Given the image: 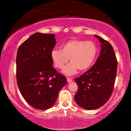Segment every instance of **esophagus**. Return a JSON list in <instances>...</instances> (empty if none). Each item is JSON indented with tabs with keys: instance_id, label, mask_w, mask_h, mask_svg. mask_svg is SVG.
I'll list each match as a JSON object with an SVG mask.
<instances>
[{
	"instance_id": "esophagus-1",
	"label": "esophagus",
	"mask_w": 131,
	"mask_h": 131,
	"mask_svg": "<svg viewBox=\"0 0 131 131\" xmlns=\"http://www.w3.org/2000/svg\"><path fill=\"white\" fill-rule=\"evenodd\" d=\"M67 81L68 82H71L72 81V79H71L70 78H67Z\"/></svg>"
}]
</instances>
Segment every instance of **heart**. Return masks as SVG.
I'll use <instances>...</instances> for the list:
<instances>
[{"label": "heart", "instance_id": "heart-1", "mask_svg": "<svg viewBox=\"0 0 131 131\" xmlns=\"http://www.w3.org/2000/svg\"><path fill=\"white\" fill-rule=\"evenodd\" d=\"M98 53V49L92 41L73 39L64 42L61 49H54L50 57L55 67L61 69L68 62L71 63L63 69L67 75H73L77 72L89 70L94 63Z\"/></svg>", "mask_w": 131, "mask_h": 131}]
</instances>
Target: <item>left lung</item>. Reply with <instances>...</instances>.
Returning a JSON list of instances; mask_svg holds the SVG:
<instances>
[{
	"label": "left lung",
	"instance_id": "left-lung-1",
	"mask_svg": "<svg viewBox=\"0 0 131 131\" xmlns=\"http://www.w3.org/2000/svg\"><path fill=\"white\" fill-rule=\"evenodd\" d=\"M101 50L95 63L80 77L75 78L78 89L75 102L86 110L102 106L112 95L116 76L118 61L112 45L99 36Z\"/></svg>",
	"mask_w": 131,
	"mask_h": 131
}]
</instances>
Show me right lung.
Listing matches in <instances>:
<instances>
[{
    "instance_id": "add662e5",
    "label": "right lung",
    "mask_w": 131,
    "mask_h": 131,
    "mask_svg": "<svg viewBox=\"0 0 131 131\" xmlns=\"http://www.w3.org/2000/svg\"><path fill=\"white\" fill-rule=\"evenodd\" d=\"M55 34L37 32L19 46L16 55V81L28 104L44 110L55 104L59 91L67 84L63 75L52 67L51 51Z\"/></svg>"
}]
</instances>
